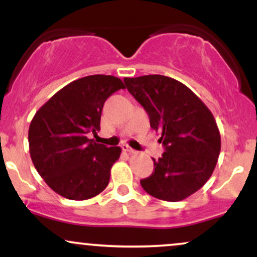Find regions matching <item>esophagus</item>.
Here are the masks:
<instances>
[{"mask_svg": "<svg viewBox=\"0 0 257 257\" xmlns=\"http://www.w3.org/2000/svg\"><path fill=\"white\" fill-rule=\"evenodd\" d=\"M122 150L124 152H128V153H135V150L134 149H132L131 146L129 145H126V144H123L122 145Z\"/></svg>", "mask_w": 257, "mask_h": 257, "instance_id": "34e87169", "label": "esophagus"}]
</instances>
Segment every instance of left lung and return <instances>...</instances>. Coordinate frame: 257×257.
<instances>
[{"instance_id":"obj_1","label":"left lung","mask_w":257,"mask_h":257,"mask_svg":"<svg viewBox=\"0 0 257 257\" xmlns=\"http://www.w3.org/2000/svg\"><path fill=\"white\" fill-rule=\"evenodd\" d=\"M129 93L143 105L150 125L161 133L164 151L155 172L140 181L147 193L179 202L203 187L216 167L221 138L210 110L190 88L162 75L124 78Z\"/></svg>"}]
</instances>
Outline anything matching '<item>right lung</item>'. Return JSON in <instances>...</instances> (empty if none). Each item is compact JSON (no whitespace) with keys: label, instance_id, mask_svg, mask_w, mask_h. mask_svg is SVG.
I'll return each mask as SVG.
<instances>
[{"label":"right lung","instance_id":"add662e5","mask_svg":"<svg viewBox=\"0 0 257 257\" xmlns=\"http://www.w3.org/2000/svg\"><path fill=\"white\" fill-rule=\"evenodd\" d=\"M124 88L114 76H87L65 85L36 112L29 128L30 156L54 192L84 200L108 185L122 150L94 143L87 135L100 131L106 99Z\"/></svg>","mask_w":257,"mask_h":257}]
</instances>
